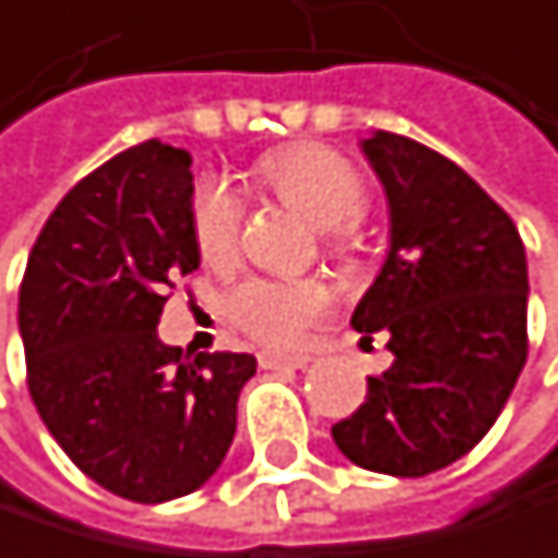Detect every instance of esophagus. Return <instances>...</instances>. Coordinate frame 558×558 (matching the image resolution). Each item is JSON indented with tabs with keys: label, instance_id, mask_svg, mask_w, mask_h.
<instances>
[{
	"label": "esophagus",
	"instance_id": "obj_1",
	"mask_svg": "<svg viewBox=\"0 0 558 558\" xmlns=\"http://www.w3.org/2000/svg\"><path fill=\"white\" fill-rule=\"evenodd\" d=\"M260 368H304V364L311 361V354H277V351H260L257 354Z\"/></svg>",
	"mask_w": 558,
	"mask_h": 558
}]
</instances>
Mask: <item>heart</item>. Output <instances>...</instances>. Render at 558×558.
Here are the masks:
<instances>
[{
  "mask_svg": "<svg viewBox=\"0 0 558 558\" xmlns=\"http://www.w3.org/2000/svg\"><path fill=\"white\" fill-rule=\"evenodd\" d=\"M257 177L284 201L301 207L317 227H354L368 210V183L357 167L328 146H291L257 163ZM241 197L223 180H204L190 207L194 244L204 260L223 264L238 251ZM331 294L320 281H270L251 277L227 298L233 325L267 348H294L328 307Z\"/></svg>",
  "mask_w": 558,
  "mask_h": 558,
  "instance_id": "b5f03b06",
  "label": "heart"
}]
</instances>
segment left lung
Listing matches in <instances>:
<instances>
[{"mask_svg": "<svg viewBox=\"0 0 558 558\" xmlns=\"http://www.w3.org/2000/svg\"><path fill=\"white\" fill-rule=\"evenodd\" d=\"M391 247L351 325L395 354L364 404L331 428L354 465L418 478L459 462L496 425L529 354V270L512 217L448 157L378 130ZM361 338V341H364Z\"/></svg>", "mask_w": 558, "mask_h": 558, "instance_id": "1", "label": "left lung"}]
</instances>
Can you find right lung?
Returning a JSON list of instances; mask_svg holds the SVG:
<instances>
[{"instance_id":"add662e5","label":"right lung","mask_w":558,"mask_h":558,"mask_svg":"<svg viewBox=\"0 0 558 558\" xmlns=\"http://www.w3.org/2000/svg\"><path fill=\"white\" fill-rule=\"evenodd\" d=\"M190 154L130 146L83 177L33 244L19 335L39 418L73 465L130 502L201 488L238 432L254 354L160 341L173 277L201 267Z\"/></svg>"}]
</instances>
